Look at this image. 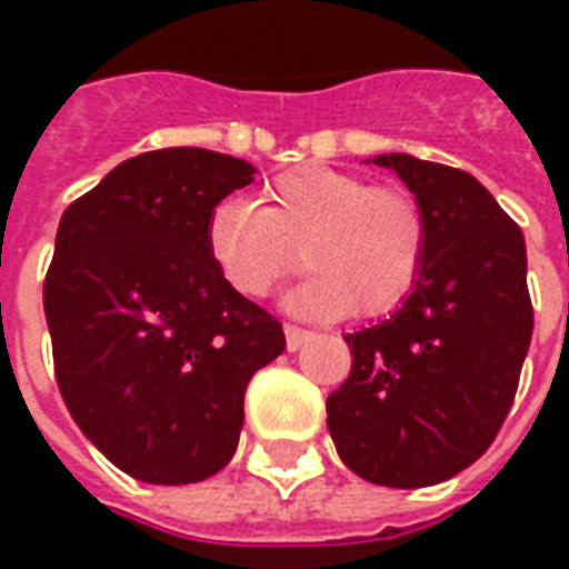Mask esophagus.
Listing matches in <instances>:
<instances>
[{
	"instance_id": "esophagus-1",
	"label": "esophagus",
	"mask_w": 569,
	"mask_h": 569,
	"mask_svg": "<svg viewBox=\"0 0 569 569\" xmlns=\"http://www.w3.org/2000/svg\"><path fill=\"white\" fill-rule=\"evenodd\" d=\"M283 332H286V347H289V350H298V347L308 341V332H305V329H298V326H292V322H286Z\"/></svg>"
}]
</instances>
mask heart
I'll use <instances>...</instances> for the list:
<instances>
[{
  "label": "heart",
  "mask_w": 569,
  "mask_h": 569,
  "mask_svg": "<svg viewBox=\"0 0 569 569\" xmlns=\"http://www.w3.org/2000/svg\"><path fill=\"white\" fill-rule=\"evenodd\" d=\"M427 237L411 191L322 163L268 179L259 203L222 200L207 219V252L240 296H268L301 261L310 273L289 301L326 317L393 310L418 283Z\"/></svg>",
  "instance_id": "1"
}]
</instances>
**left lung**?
I'll list each match as a JSON object with an SVG mask.
<instances>
[{
    "mask_svg": "<svg viewBox=\"0 0 569 569\" xmlns=\"http://www.w3.org/2000/svg\"><path fill=\"white\" fill-rule=\"evenodd\" d=\"M427 212V259L402 308L345 335L350 378L329 399V432L359 478L427 488L497 439L525 366L533 308L521 228L476 176L411 154H378Z\"/></svg>",
    "mask_w": 569,
    "mask_h": 569,
    "instance_id": "left-lung-1",
    "label": "left lung"
}]
</instances>
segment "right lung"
<instances>
[{
  "mask_svg": "<svg viewBox=\"0 0 569 569\" xmlns=\"http://www.w3.org/2000/svg\"><path fill=\"white\" fill-rule=\"evenodd\" d=\"M256 167L210 149L118 163L60 219L44 317L60 396L128 476L191 485L237 451L252 375L283 326L228 283L207 219Z\"/></svg>",
  "mask_w": 569,
  "mask_h": 569,
  "instance_id": "add662e5",
  "label": "right lung"
}]
</instances>
